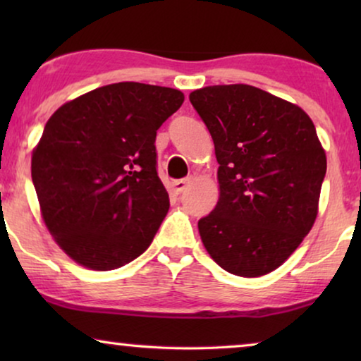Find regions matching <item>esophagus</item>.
I'll return each instance as SVG.
<instances>
[{"label":"esophagus","instance_id":"obj_1","mask_svg":"<svg viewBox=\"0 0 361 361\" xmlns=\"http://www.w3.org/2000/svg\"><path fill=\"white\" fill-rule=\"evenodd\" d=\"M192 182V177H185V179H179V180H174L172 182V189H174L176 194H182L187 187L190 185Z\"/></svg>","mask_w":361,"mask_h":361}]
</instances>
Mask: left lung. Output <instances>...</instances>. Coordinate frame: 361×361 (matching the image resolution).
Instances as JSON below:
<instances>
[{"label":"left lung","instance_id":"obj_1","mask_svg":"<svg viewBox=\"0 0 361 361\" xmlns=\"http://www.w3.org/2000/svg\"><path fill=\"white\" fill-rule=\"evenodd\" d=\"M190 103L210 131L220 199L199 220L220 268L258 278L279 268L317 216L327 159L307 113L261 88L205 87Z\"/></svg>","mask_w":361,"mask_h":361}]
</instances>
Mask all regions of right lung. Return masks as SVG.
Segmentation results:
<instances>
[{
    "instance_id": "right-lung-1",
    "label": "right lung",
    "mask_w": 361,
    "mask_h": 361,
    "mask_svg": "<svg viewBox=\"0 0 361 361\" xmlns=\"http://www.w3.org/2000/svg\"><path fill=\"white\" fill-rule=\"evenodd\" d=\"M184 103L174 88L120 82L66 103L44 126L31 174L59 246L95 271L145 253L169 210L156 133Z\"/></svg>"
}]
</instances>
